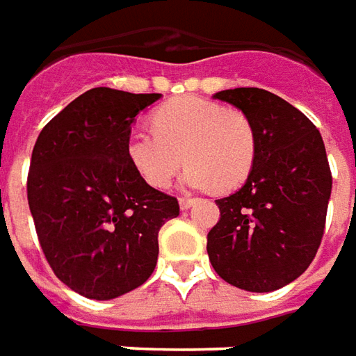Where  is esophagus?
<instances>
[{"label":"esophagus","instance_id":"esophagus-1","mask_svg":"<svg viewBox=\"0 0 356 356\" xmlns=\"http://www.w3.org/2000/svg\"><path fill=\"white\" fill-rule=\"evenodd\" d=\"M195 202H197V198H191V197H181V198H179V207H181L183 210L191 209V207H193Z\"/></svg>","mask_w":356,"mask_h":356}]
</instances>
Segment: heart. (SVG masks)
Wrapping results in <instances>:
<instances>
[{
	"label": "heart",
	"mask_w": 356,
	"mask_h": 356,
	"mask_svg": "<svg viewBox=\"0 0 356 356\" xmlns=\"http://www.w3.org/2000/svg\"><path fill=\"white\" fill-rule=\"evenodd\" d=\"M154 128L132 127L124 152L147 185L165 188L183 165L191 188H236L249 177L257 134L243 113L195 95L163 103L152 115Z\"/></svg>",
	"instance_id": "b5f03b06"
}]
</instances>
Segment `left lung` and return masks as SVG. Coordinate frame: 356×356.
<instances>
[{"instance_id":"1","label":"left lung","mask_w":356,"mask_h":356,"mask_svg":"<svg viewBox=\"0 0 356 356\" xmlns=\"http://www.w3.org/2000/svg\"><path fill=\"white\" fill-rule=\"evenodd\" d=\"M257 134V156L245 185L218 198L220 220L209 232L214 270L249 292H270L298 279L318 253L331 171L318 128L298 108L259 87L218 91Z\"/></svg>"}]
</instances>
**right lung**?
I'll list each match as a JSON object with an SVG mask.
<instances>
[{
  "instance_id": "obj_1",
  "label": "right lung",
  "mask_w": 356,
  "mask_h": 356,
  "mask_svg": "<svg viewBox=\"0 0 356 356\" xmlns=\"http://www.w3.org/2000/svg\"><path fill=\"white\" fill-rule=\"evenodd\" d=\"M159 93L89 89L36 138L29 209L48 265L66 286L111 300L144 284L158 263L159 228L179 202L149 187L124 152L130 127Z\"/></svg>"
}]
</instances>
